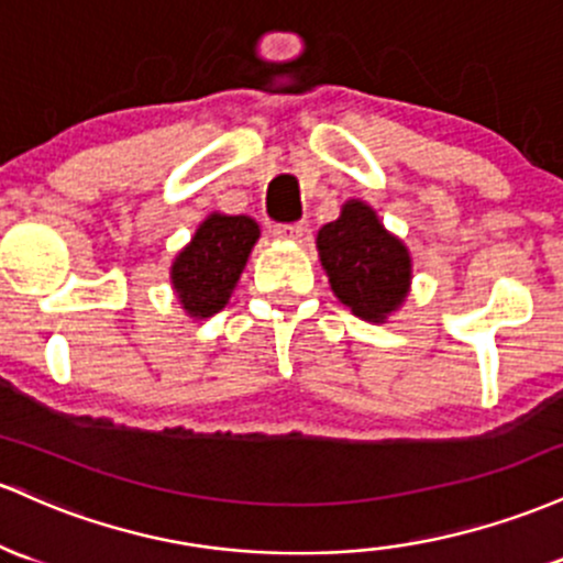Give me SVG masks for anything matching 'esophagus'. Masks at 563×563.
I'll list each match as a JSON object with an SVG mask.
<instances>
[{
	"label": "esophagus",
	"instance_id": "1",
	"mask_svg": "<svg viewBox=\"0 0 563 563\" xmlns=\"http://www.w3.org/2000/svg\"><path fill=\"white\" fill-rule=\"evenodd\" d=\"M274 233L279 239H295V242H300L302 236H306L308 233V225L302 223H279V225H274Z\"/></svg>",
	"mask_w": 563,
	"mask_h": 563
}]
</instances>
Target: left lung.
<instances>
[{"mask_svg": "<svg viewBox=\"0 0 563 563\" xmlns=\"http://www.w3.org/2000/svg\"><path fill=\"white\" fill-rule=\"evenodd\" d=\"M316 244L334 295L362 319L383 321L407 298L409 252L364 201H349L343 214L319 231Z\"/></svg>", "mask_w": 563, "mask_h": 563, "instance_id": "8db88e82", "label": "left lung"}]
</instances>
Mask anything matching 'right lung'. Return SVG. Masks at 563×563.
<instances>
[{
	"mask_svg": "<svg viewBox=\"0 0 563 563\" xmlns=\"http://www.w3.org/2000/svg\"><path fill=\"white\" fill-rule=\"evenodd\" d=\"M261 229L244 214H210L175 257L173 287L191 316L218 313L231 298Z\"/></svg>",
	"mask_w": 563,
	"mask_h": 563,
	"instance_id": "1",
	"label": "right lung"
}]
</instances>
